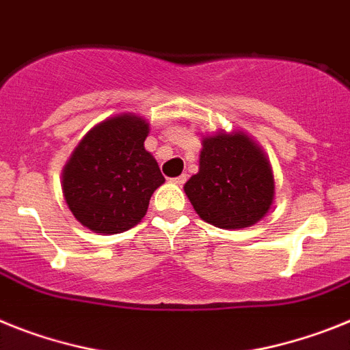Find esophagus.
I'll return each mask as SVG.
<instances>
[{
	"mask_svg": "<svg viewBox=\"0 0 350 350\" xmlns=\"http://www.w3.org/2000/svg\"><path fill=\"white\" fill-rule=\"evenodd\" d=\"M186 180H187L186 175H180V177L172 178V182H175V184H178V186H182V184H184V182H186Z\"/></svg>",
	"mask_w": 350,
	"mask_h": 350,
	"instance_id": "esophagus-1",
	"label": "esophagus"
}]
</instances>
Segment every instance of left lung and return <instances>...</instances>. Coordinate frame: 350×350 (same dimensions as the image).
<instances>
[{
  "instance_id": "8db88e82",
  "label": "left lung",
  "mask_w": 350,
  "mask_h": 350,
  "mask_svg": "<svg viewBox=\"0 0 350 350\" xmlns=\"http://www.w3.org/2000/svg\"><path fill=\"white\" fill-rule=\"evenodd\" d=\"M200 217L217 228L256 225L274 202V175L262 146L244 131L202 138L200 168L184 186Z\"/></svg>"
}]
</instances>
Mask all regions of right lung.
Instances as JSON below:
<instances>
[{"label":"right lung","instance_id":"right-lung-1","mask_svg":"<svg viewBox=\"0 0 350 350\" xmlns=\"http://www.w3.org/2000/svg\"><path fill=\"white\" fill-rule=\"evenodd\" d=\"M150 124L122 113L98 122L77 143L62 172V191L79 223L95 234H122L145 217L164 182L145 150Z\"/></svg>","mask_w":350,"mask_h":350}]
</instances>
